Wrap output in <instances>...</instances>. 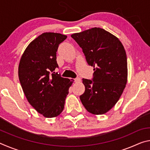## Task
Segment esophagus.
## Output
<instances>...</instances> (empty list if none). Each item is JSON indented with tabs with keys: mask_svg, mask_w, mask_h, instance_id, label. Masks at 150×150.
<instances>
[{
	"mask_svg": "<svg viewBox=\"0 0 150 150\" xmlns=\"http://www.w3.org/2000/svg\"><path fill=\"white\" fill-rule=\"evenodd\" d=\"M74 81L75 83H78V82H80L81 81V79L79 77H76L74 79Z\"/></svg>",
	"mask_w": 150,
	"mask_h": 150,
	"instance_id": "obj_1",
	"label": "esophagus"
}]
</instances>
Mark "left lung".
<instances>
[{
	"label": "left lung",
	"instance_id": "obj_1",
	"mask_svg": "<svg viewBox=\"0 0 150 150\" xmlns=\"http://www.w3.org/2000/svg\"><path fill=\"white\" fill-rule=\"evenodd\" d=\"M94 67L92 79H83V105L93 115H103L118 102L127 83V57L120 40L100 28L71 35Z\"/></svg>",
	"mask_w": 150,
	"mask_h": 150
}]
</instances>
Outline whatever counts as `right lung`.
I'll return each instance as SVG.
<instances>
[{
  "mask_svg": "<svg viewBox=\"0 0 150 150\" xmlns=\"http://www.w3.org/2000/svg\"><path fill=\"white\" fill-rule=\"evenodd\" d=\"M67 38L59 33L45 32L30 43L20 59V83L29 103L46 118L59 115L72 81L54 71L59 67L57 51Z\"/></svg>",
  "mask_w": 150,
  "mask_h": 150,
  "instance_id": "obj_1",
  "label": "right lung"
}]
</instances>
